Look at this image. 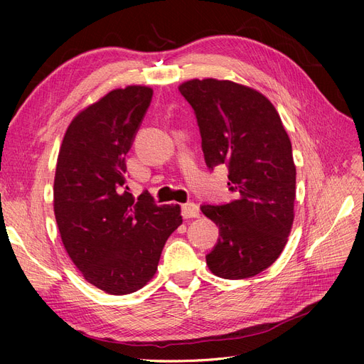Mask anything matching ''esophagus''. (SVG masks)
Returning a JSON list of instances; mask_svg holds the SVG:
<instances>
[{"label": "esophagus", "instance_id": "34e87169", "mask_svg": "<svg viewBox=\"0 0 364 364\" xmlns=\"http://www.w3.org/2000/svg\"><path fill=\"white\" fill-rule=\"evenodd\" d=\"M200 215V209L196 203H185L182 205V217L183 218H197Z\"/></svg>", "mask_w": 364, "mask_h": 364}]
</instances>
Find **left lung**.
Returning <instances> with one entry per match:
<instances>
[{"mask_svg": "<svg viewBox=\"0 0 364 364\" xmlns=\"http://www.w3.org/2000/svg\"><path fill=\"white\" fill-rule=\"evenodd\" d=\"M191 105L209 168L225 164L226 205H202L218 226L206 255L209 270L225 279L252 278L278 259L294 218L296 167L291 142L267 97L230 80L194 79L179 86Z\"/></svg>", "mask_w": 364, "mask_h": 364, "instance_id": "1", "label": "left lung"}]
</instances>
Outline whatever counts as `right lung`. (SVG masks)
<instances>
[{
    "instance_id": "right-lung-1",
    "label": "right lung",
    "mask_w": 364,
    "mask_h": 364,
    "mask_svg": "<svg viewBox=\"0 0 364 364\" xmlns=\"http://www.w3.org/2000/svg\"><path fill=\"white\" fill-rule=\"evenodd\" d=\"M149 86L114 90L68 126L54 176V215L83 278L109 294L155 277L165 241L182 225L179 205L129 193L126 155L151 102Z\"/></svg>"
}]
</instances>
